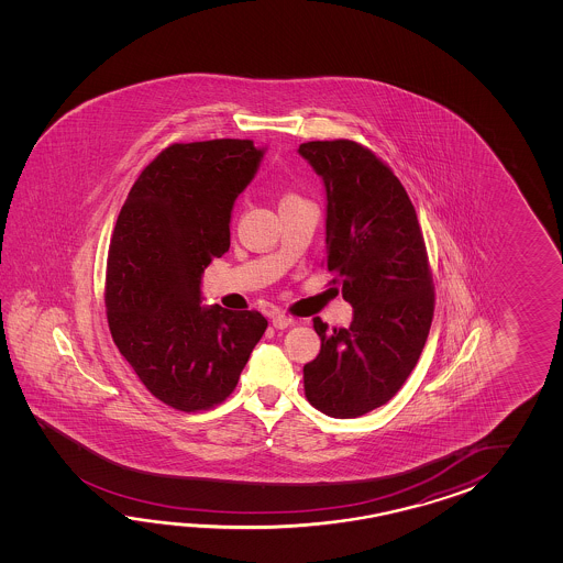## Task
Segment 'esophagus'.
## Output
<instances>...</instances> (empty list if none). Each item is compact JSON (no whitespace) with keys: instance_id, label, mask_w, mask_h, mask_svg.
<instances>
[{"instance_id":"34e87169","label":"esophagus","mask_w":563,"mask_h":563,"mask_svg":"<svg viewBox=\"0 0 563 563\" xmlns=\"http://www.w3.org/2000/svg\"><path fill=\"white\" fill-rule=\"evenodd\" d=\"M272 323H274V328H277V330H284L287 325H291L294 320H291L287 313H284V311H276V313L272 316Z\"/></svg>"}]
</instances>
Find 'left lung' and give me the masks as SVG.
<instances>
[{"label":"left lung","mask_w":563,"mask_h":563,"mask_svg":"<svg viewBox=\"0 0 563 563\" xmlns=\"http://www.w3.org/2000/svg\"><path fill=\"white\" fill-rule=\"evenodd\" d=\"M325 185V260L354 320L328 332L313 318L320 354L303 366L311 407L356 419L407 383L429 338L434 286L417 211L393 168L368 146L338 139L299 144Z\"/></svg>","instance_id":"left-lung-1"}]
</instances>
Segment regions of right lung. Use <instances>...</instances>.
I'll use <instances>...</instances> for the list:
<instances>
[{
    "label": "right lung",
    "mask_w": 563,
    "mask_h": 563,
    "mask_svg": "<svg viewBox=\"0 0 563 563\" xmlns=\"http://www.w3.org/2000/svg\"><path fill=\"white\" fill-rule=\"evenodd\" d=\"M264 151L253 141L175 143L134 180L108 247V328L151 395L199 412L235 390L267 328L257 310L203 308L201 274L229 250L235 199Z\"/></svg>",
    "instance_id": "obj_1"
}]
</instances>
